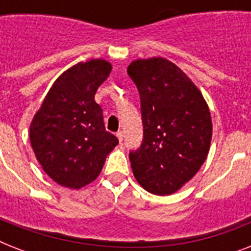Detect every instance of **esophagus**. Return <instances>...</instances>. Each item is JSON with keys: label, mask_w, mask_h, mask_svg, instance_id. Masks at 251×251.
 I'll return each mask as SVG.
<instances>
[{"label": "esophagus", "mask_w": 251, "mask_h": 251, "mask_svg": "<svg viewBox=\"0 0 251 251\" xmlns=\"http://www.w3.org/2000/svg\"><path fill=\"white\" fill-rule=\"evenodd\" d=\"M116 137L118 138V141L122 142V138H124V133H122L121 130H118L117 133H116Z\"/></svg>", "instance_id": "1"}]
</instances>
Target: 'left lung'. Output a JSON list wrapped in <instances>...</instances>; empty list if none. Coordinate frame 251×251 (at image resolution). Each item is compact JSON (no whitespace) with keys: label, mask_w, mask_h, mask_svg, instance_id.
Returning <instances> with one entry per match:
<instances>
[{"label":"left lung","mask_w":251,"mask_h":251,"mask_svg":"<svg viewBox=\"0 0 251 251\" xmlns=\"http://www.w3.org/2000/svg\"><path fill=\"white\" fill-rule=\"evenodd\" d=\"M127 74L141 96L143 143L129 159L135 178L156 195L173 194L206 160L212 138L202 92L169 60H135Z\"/></svg>","instance_id":"left-lung-1"}]
</instances>
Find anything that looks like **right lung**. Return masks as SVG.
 Returning a JSON list of instances; mask_svg holds the SVG:
<instances>
[{
	"label": "right lung",
	"mask_w": 251,
	"mask_h": 251,
	"mask_svg": "<svg viewBox=\"0 0 251 251\" xmlns=\"http://www.w3.org/2000/svg\"><path fill=\"white\" fill-rule=\"evenodd\" d=\"M112 65L96 58L61 74L29 125V141L41 168L61 186L80 189L96 179L118 139L106 131L95 101Z\"/></svg>",
	"instance_id": "1"
}]
</instances>
